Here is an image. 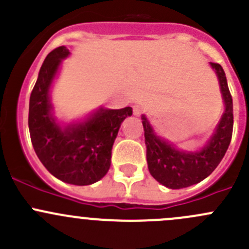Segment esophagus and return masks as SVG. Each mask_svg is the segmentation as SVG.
<instances>
[{
	"instance_id": "esophagus-1",
	"label": "esophagus",
	"mask_w": 249,
	"mask_h": 249,
	"mask_svg": "<svg viewBox=\"0 0 249 249\" xmlns=\"http://www.w3.org/2000/svg\"><path fill=\"white\" fill-rule=\"evenodd\" d=\"M132 109H134V115H136V117H139L141 114V112H142V108H141V106L139 105H136V106L132 107Z\"/></svg>"
}]
</instances>
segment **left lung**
I'll list each match as a JSON object with an SVG mask.
<instances>
[{"instance_id":"obj_1","label":"left lung","mask_w":249,"mask_h":249,"mask_svg":"<svg viewBox=\"0 0 249 249\" xmlns=\"http://www.w3.org/2000/svg\"><path fill=\"white\" fill-rule=\"evenodd\" d=\"M210 66L217 76L224 112L201 148L195 150L182 149L171 141L159 136L145 114L141 115L144 129L148 170L160 184L170 189L190 187L207 178L222 161L231 141L232 99L227 77L219 64L210 62Z\"/></svg>"}]
</instances>
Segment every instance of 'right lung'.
I'll return each mask as SVG.
<instances>
[{
  "label": "right lung",
  "mask_w": 249,
  "mask_h": 249,
  "mask_svg": "<svg viewBox=\"0 0 249 249\" xmlns=\"http://www.w3.org/2000/svg\"><path fill=\"white\" fill-rule=\"evenodd\" d=\"M71 55L59 47L47 55L30 96L29 130L37 157L57 179L73 185L99 182L110 167L113 143L132 108L100 106L84 117L64 122L55 115L52 89L62 60Z\"/></svg>",
  "instance_id": "right-lung-1"
}]
</instances>
